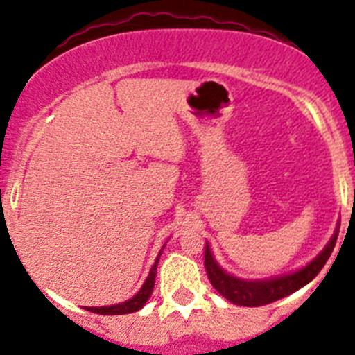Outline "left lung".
<instances>
[{
	"label": "left lung",
	"instance_id": "8db88e82",
	"mask_svg": "<svg viewBox=\"0 0 355 355\" xmlns=\"http://www.w3.org/2000/svg\"><path fill=\"white\" fill-rule=\"evenodd\" d=\"M338 229H340V224L337 225V231L331 236L330 243L324 246V250L313 261L302 266L301 270L265 280L239 279V277H234L231 273L225 272V270H222L218 263L215 261L210 246L207 243V248H205V268H207L208 280L215 287V291L220 295H224L232 304L258 308V306H265L273 301H279V299L286 297V295L304 287L306 284L311 282L314 277L321 272V268H323L324 263L330 258L331 251H334L335 243H337Z\"/></svg>",
	"mask_w": 355,
	"mask_h": 355
}]
</instances>
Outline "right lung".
Masks as SVG:
<instances>
[{"instance_id": "add662e5", "label": "right lung", "mask_w": 355, "mask_h": 355, "mask_svg": "<svg viewBox=\"0 0 355 355\" xmlns=\"http://www.w3.org/2000/svg\"><path fill=\"white\" fill-rule=\"evenodd\" d=\"M164 250V248H162ZM160 254H162V251L159 253V257L155 258V261H153L152 268H150V273H148L147 280L144 282V286H141L140 291L137 292V294L133 295L131 299H128V301L121 302V304H112V306H101V308H83L87 309V311L90 313H97V314H109V316H112V314H128V313H135L138 311V309H141L145 306V302L148 301V297H150L152 291H153V286H155V275H157V263H159L160 259Z\"/></svg>"}]
</instances>
